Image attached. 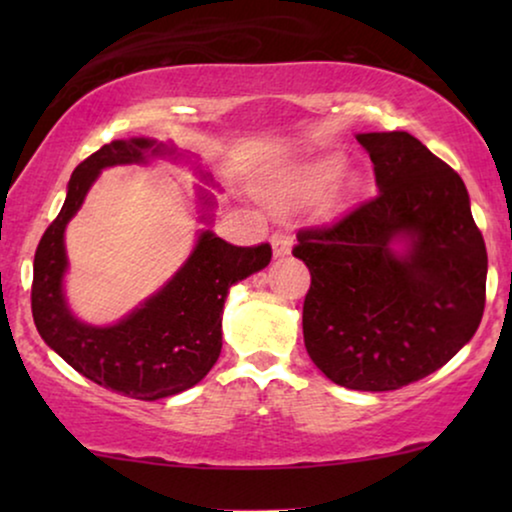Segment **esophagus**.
Listing matches in <instances>:
<instances>
[{
  "label": "esophagus",
  "mask_w": 512,
  "mask_h": 512,
  "mask_svg": "<svg viewBox=\"0 0 512 512\" xmlns=\"http://www.w3.org/2000/svg\"><path fill=\"white\" fill-rule=\"evenodd\" d=\"M272 242V254L275 256H286L291 251V244H293V235L289 230H275L270 237Z\"/></svg>",
  "instance_id": "1"
}]
</instances>
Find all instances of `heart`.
Masks as SVG:
<instances>
[{"instance_id":"b5f03b06","label":"heart","mask_w":512,"mask_h":512,"mask_svg":"<svg viewBox=\"0 0 512 512\" xmlns=\"http://www.w3.org/2000/svg\"><path fill=\"white\" fill-rule=\"evenodd\" d=\"M340 170V163L335 158H321L314 160V163L300 165L291 174H286L282 184L275 191V200L282 207H298L305 205V202L317 200L324 188L331 184L335 174ZM349 181L340 179L335 184V195H342L347 191Z\"/></svg>"}]
</instances>
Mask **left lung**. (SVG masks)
<instances>
[{
    "label": "left lung",
    "instance_id": "obj_1",
    "mask_svg": "<svg viewBox=\"0 0 512 512\" xmlns=\"http://www.w3.org/2000/svg\"><path fill=\"white\" fill-rule=\"evenodd\" d=\"M356 139L380 193L331 226L298 230L293 256L312 275L303 335L331 382L394 391L445 366L478 331L487 249L450 165L408 132Z\"/></svg>",
    "mask_w": 512,
    "mask_h": 512
}]
</instances>
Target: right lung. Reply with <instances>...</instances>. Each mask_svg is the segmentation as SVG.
<instances>
[{
	"label": "right lung",
	"mask_w": 512,
	"mask_h": 512,
	"mask_svg": "<svg viewBox=\"0 0 512 512\" xmlns=\"http://www.w3.org/2000/svg\"><path fill=\"white\" fill-rule=\"evenodd\" d=\"M149 153L163 156L172 149L144 137L116 139L76 167L65 205L34 254L32 279V317L46 345L83 377L139 401H158L191 389L212 370L221 354V314L228 289L263 270L272 258L268 242L235 247L205 230L184 268L142 307L114 326L81 324L62 293L65 228L100 170L144 163ZM202 200L209 205L207 195Z\"/></svg>",
	"instance_id": "add662e5"
}]
</instances>
